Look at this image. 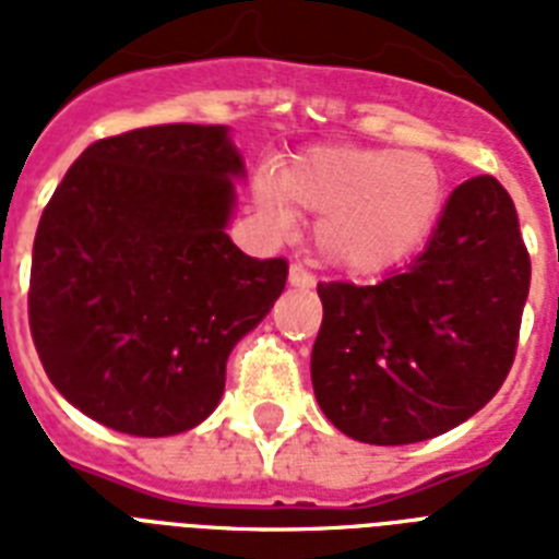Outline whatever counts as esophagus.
<instances>
[{
  "instance_id": "obj_1",
  "label": "esophagus",
  "mask_w": 559,
  "mask_h": 559,
  "mask_svg": "<svg viewBox=\"0 0 559 559\" xmlns=\"http://www.w3.org/2000/svg\"><path fill=\"white\" fill-rule=\"evenodd\" d=\"M316 284L313 272L305 270L301 263H293L289 266V287H298V289H310Z\"/></svg>"
}]
</instances>
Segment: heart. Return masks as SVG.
Segmentation results:
<instances>
[{"instance_id":"obj_1","label":"heart","mask_w":559,"mask_h":559,"mask_svg":"<svg viewBox=\"0 0 559 559\" xmlns=\"http://www.w3.org/2000/svg\"><path fill=\"white\" fill-rule=\"evenodd\" d=\"M254 202L275 228L293 209L319 219L316 243L333 266L354 275L391 270L415 254L443 205V177L424 153L359 144H319L298 153L281 177L261 170Z\"/></svg>"}]
</instances>
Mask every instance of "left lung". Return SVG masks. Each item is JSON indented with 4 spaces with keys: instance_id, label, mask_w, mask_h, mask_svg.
<instances>
[{
    "instance_id": "1",
    "label": "left lung",
    "mask_w": 559,
    "mask_h": 559,
    "mask_svg": "<svg viewBox=\"0 0 559 559\" xmlns=\"http://www.w3.org/2000/svg\"><path fill=\"white\" fill-rule=\"evenodd\" d=\"M528 287L511 193L496 177L461 182L406 270L371 287L319 284V406L340 432L380 447L464 424L511 371Z\"/></svg>"
}]
</instances>
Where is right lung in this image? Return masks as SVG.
<instances>
[{
    "instance_id": "right-lung-1",
    "label": "right lung",
    "mask_w": 559,
    "mask_h": 559,
    "mask_svg": "<svg viewBox=\"0 0 559 559\" xmlns=\"http://www.w3.org/2000/svg\"><path fill=\"white\" fill-rule=\"evenodd\" d=\"M243 174L226 127L159 124L90 144L51 193L31 258V340L92 420L139 438L202 424L240 336L284 293V258L226 235Z\"/></svg>"
}]
</instances>
